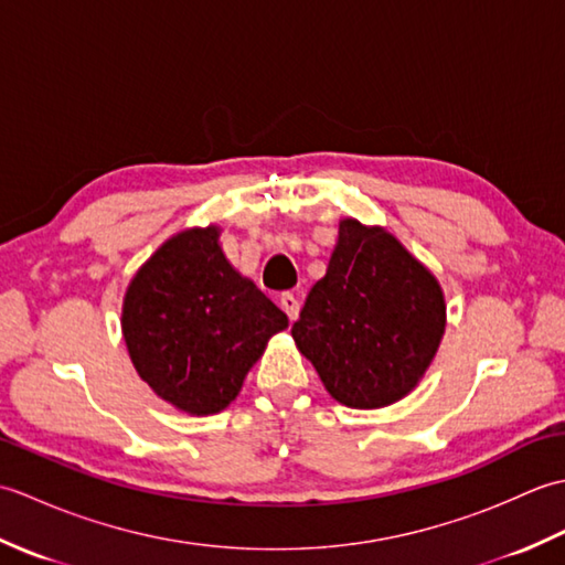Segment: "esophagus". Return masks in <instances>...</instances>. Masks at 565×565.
Masks as SVG:
<instances>
[{
	"label": "esophagus",
	"instance_id": "obj_1",
	"mask_svg": "<svg viewBox=\"0 0 565 565\" xmlns=\"http://www.w3.org/2000/svg\"><path fill=\"white\" fill-rule=\"evenodd\" d=\"M279 303H281V308H284V313L289 316V320H296L298 318V310H301V303H298V298L294 296V294H281V298H279Z\"/></svg>",
	"mask_w": 565,
	"mask_h": 565
}]
</instances>
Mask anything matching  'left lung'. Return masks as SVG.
I'll list each match as a JSON object with an SVG mask.
<instances>
[{
  "mask_svg": "<svg viewBox=\"0 0 565 565\" xmlns=\"http://www.w3.org/2000/svg\"><path fill=\"white\" fill-rule=\"evenodd\" d=\"M444 326L447 306L435 274L386 227L344 218L328 271L291 334L334 401L371 411L417 386Z\"/></svg>",
  "mask_w": 565,
  "mask_h": 565,
  "instance_id": "obj_1",
  "label": "left lung"
}]
</instances>
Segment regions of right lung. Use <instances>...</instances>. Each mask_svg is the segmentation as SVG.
Wrapping results in <instances>:
<instances>
[{"label": "right lung", "mask_w": 565, "mask_h": 565, "mask_svg": "<svg viewBox=\"0 0 565 565\" xmlns=\"http://www.w3.org/2000/svg\"><path fill=\"white\" fill-rule=\"evenodd\" d=\"M218 225L191 227L128 284L121 330L138 376L189 415L231 405L252 364L289 318L233 269Z\"/></svg>", "instance_id": "add662e5"}]
</instances>
